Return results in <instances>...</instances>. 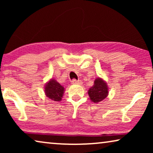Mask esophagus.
<instances>
[{"mask_svg": "<svg viewBox=\"0 0 153 153\" xmlns=\"http://www.w3.org/2000/svg\"><path fill=\"white\" fill-rule=\"evenodd\" d=\"M72 84H77V85H81L82 84V82L81 81H77L76 79H73V80L71 81Z\"/></svg>", "mask_w": 153, "mask_h": 153, "instance_id": "esophagus-1", "label": "esophagus"}]
</instances>
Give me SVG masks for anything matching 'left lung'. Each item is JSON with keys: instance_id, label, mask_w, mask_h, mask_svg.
I'll list each match as a JSON object with an SVG mask.
<instances>
[{"instance_id": "obj_1", "label": "left lung", "mask_w": 153, "mask_h": 153, "mask_svg": "<svg viewBox=\"0 0 153 153\" xmlns=\"http://www.w3.org/2000/svg\"><path fill=\"white\" fill-rule=\"evenodd\" d=\"M91 102L98 103L105 99L108 95V88L107 83L102 78L95 79L94 85L88 91Z\"/></svg>"}]
</instances>
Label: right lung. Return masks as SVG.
Returning <instances> with one entry per match:
<instances>
[{"instance_id": "1", "label": "right lung", "mask_w": 153, "mask_h": 153, "mask_svg": "<svg viewBox=\"0 0 153 153\" xmlns=\"http://www.w3.org/2000/svg\"><path fill=\"white\" fill-rule=\"evenodd\" d=\"M65 88L54 79H51L45 85V93L47 97L55 102L61 101Z\"/></svg>"}]
</instances>
